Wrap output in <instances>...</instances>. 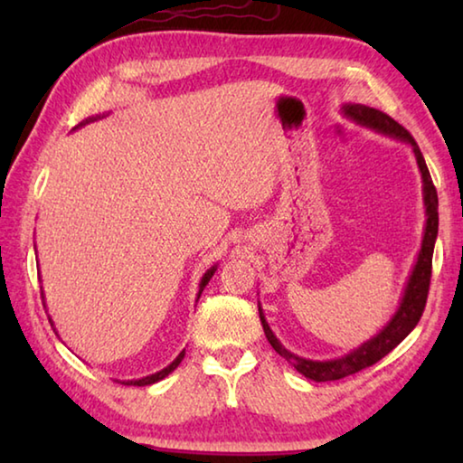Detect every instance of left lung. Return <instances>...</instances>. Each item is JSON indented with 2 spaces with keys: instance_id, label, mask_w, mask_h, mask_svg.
I'll return each instance as SVG.
<instances>
[{
  "instance_id": "8db88e82",
  "label": "left lung",
  "mask_w": 463,
  "mask_h": 463,
  "mask_svg": "<svg viewBox=\"0 0 463 463\" xmlns=\"http://www.w3.org/2000/svg\"><path fill=\"white\" fill-rule=\"evenodd\" d=\"M343 112L347 118L355 120L362 127L373 128L382 132V135H388L392 138L402 140V143H409L412 146V153L417 156V165L422 177V200H425V213H427V222H425V234H422V245L419 250L417 263H414L412 273L409 278V284H406L404 296L401 300V307H398L396 315L390 318V323L382 328L378 335H373L370 341L359 345L357 349L349 351L347 355L339 359H328V362H315V359L298 357L292 351H288L284 345L278 341V336L268 325V320L263 317V310L260 307V318L263 325L265 336L273 349L286 359V362L292 364L298 372H300L304 378L315 380V382H333L347 378L351 373H357L365 370V367L373 365L380 362L383 355H388L392 349L396 347L398 343L406 339L417 323L422 317V310H425L427 304V294H429V284H430V268H433V249H435V239H437V229H439V200H437V190L433 185V179L427 169L425 156H422L417 140L411 137V132L404 127H401L394 118H390L388 114L380 112V109L364 106V104H347L343 106Z\"/></svg>"
}]
</instances>
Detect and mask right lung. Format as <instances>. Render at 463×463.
Wrapping results in <instances>:
<instances>
[{
	"instance_id": "add662e5",
	"label": "right lung",
	"mask_w": 463,
	"mask_h": 463,
	"mask_svg": "<svg viewBox=\"0 0 463 463\" xmlns=\"http://www.w3.org/2000/svg\"><path fill=\"white\" fill-rule=\"evenodd\" d=\"M91 120H96V118H90V120H85V122H81V124H88V122H91ZM214 271H216V265H213V268H210L206 273H203V278H202V281H200V292H198V298H200V294L203 292V288H206V284L210 281V278L214 276ZM43 294V300H44V292H41ZM44 304V302H43ZM44 308H46V304H44ZM51 320V318H49ZM51 325H52V320H51ZM184 355H185V351H182V354H179L174 362H171L167 367H163L161 372H156V373H153V375H146V378H140V380H128V382H122V383H127V386H148V383H155V382H159V380H163V378H167V375L175 370V367L182 364V359H184Z\"/></svg>"
}]
</instances>
